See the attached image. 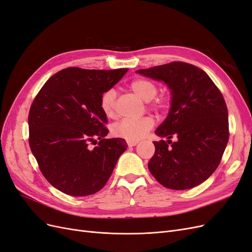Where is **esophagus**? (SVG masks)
I'll list each match as a JSON object with an SVG mask.
<instances>
[{"label":"esophagus","instance_id":"obj_1","mask_svg":"<svg viewBox=\"0 0 252 252\" xmlns=\"http://www.w3.org/2000/svg\"><path fill=\"white\" fill-rule=\"evenodd\" d=\"M139 142L138 141H127V145L129 147H133V146H135L136 144H138Z\"/></svg>","mask_w":252,"mask_h":252}]
</instances>
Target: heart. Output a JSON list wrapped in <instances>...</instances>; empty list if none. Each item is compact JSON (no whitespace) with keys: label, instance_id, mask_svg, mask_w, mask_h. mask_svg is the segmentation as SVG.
I'll return each instance as SVG.
<instances>
[{"label":"heart","instance_id":"1","mask_svg":"<svg viewBox=\"0 0 252 252\" xmlns=\"http://www.w3.org/2000/svg\"><path fill=\"white\" fill-rule=\"evenodd\" d=\"M135 94L147 101L148 107L157 112H165L170 107V101L164 95L156 96L158 87L155 82L145 78H136L129 83ZM116 91L108 89L104 91L100 98V107L107 118L116 117ZM155 126V119L146 116L140 119H123L112 126V133L118 138L128 141H138L144 138L150 129Z\"/></svg>","mask_w":252,"mask_h":252}]
</instances>
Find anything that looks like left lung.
<instances>
[{
  "label": "left lung",
  "instance_id": "8db88e82",
  "mask_svg": "<svg viewBox=\"0 0 252 252\" xmlns=\"http://www.w3.org/2000/svg\"><path fill=\"white\" fill-rule=\"evenodd\" d=\"M136 72L164 81L172 94L168 117L156 130L168 141L154 143L149 171L169 189L200 185L218 168L229 139L223 94L207 73L185 62L175 61ZM172 137L177 140L172 142Z\"/></svg>",
  "mask_w": 252,
  "mask_h": 252
}]
</instances>
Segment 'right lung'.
<instances>
[{
	"label": "right lung",
	"mask_w": 252,
	"mask_h": 252,
	"mask_svg": "<svg viewBox=\"0 0 252 252\" xmlns=\"http://www.w3.org/2000/svg\"><path fill=\"white\" fill-rule=\"evenodd\" d=\"M127 71L69 67L35 95L28 114L29 146L44 178L60 191L73 196L100 191L126 150L124 139H105L107 117L100 98ZM90 143L98 145L90 149Z\"/></svg>",
	"instance_id": "add662e5"
}]
</instances>
